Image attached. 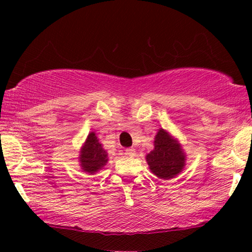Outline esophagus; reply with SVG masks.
Segmentation results:
<instances>
[{"label": "esophagus", "instance_id": "34e87169", "mask_svg": "<svg viewBox=\"0 0 252 252\" xmlns=\"http://www.w3.org/2000/svg\"><path fill=\"white\" fill-rule=\"evenodd\" d=\"M125 154L127 155V156H130V157H133V156H135V149H133V148H127V149L125 150Z\"/></svg>", "mask_w": 252, "mask_h": 252}]
</instances>
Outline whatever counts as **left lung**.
<instances>
[{
  "mask_svg": "<svg viewBox=\"0 0 252 252\" xmlns=\"http://www.w3.org/2000/svg\"><path fill=\"white\" fill-rule=\"evenodd\" d=\"M155 148L146 156L150 171L163 180L174 178L184 170L186 155L177 139L160 128L154 141Z\"/></svg>",
  "mask_w": 252,
  "mask_h": 252,
  "instance_id": "left-lung-1",
  "label": "left lung"
}]
</instances>
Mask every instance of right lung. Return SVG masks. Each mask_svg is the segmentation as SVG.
Masks as SVG:
<instances>
[{
    "label": "right lung",
    "mask_w": 252,
    "mask_h": 252,
    "mask_svg": "<svg viewBox=\"0 0 252 252\" xmlns=\"http://www.w3.org/2000/svg\"><path fill=\"white\" fill-rule=\"evenodd\" d=\"M79 161L82 170L89 174H95L108 163V153L99 143L95 132L88 134L80 150Z\"/></svg>",
    "instance_id": "1"
}]
</instances>
